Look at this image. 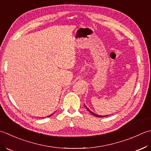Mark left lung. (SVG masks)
<instances>
[{
	"mask_svg": "<svg viewBox=\"0 0 151 151\" xmlns=\"http://www.w3.org/2000/svg\"><path fill=\"white\" fill-rule=\"evenodd\" d=\"M85 107H86V109H87V110H88V111H89V112H90L91 113V114L92 115H93L94 116H97V117H104V116H108V115H104V116H102V115H97V114H95V113H94L93 111H91L90 110V109H89L88 108V107H87V106H86L85 105Z\"/></svg>",
	"mask_w": 151,
	"mask_h": 151,
	"instance_id": "obj_1",
	"label": "left lung"
}]
</instances>
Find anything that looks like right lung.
I'll return each instance as SVG.
<instances>
[{
	"mask_svg": "<svg viewBox=\"0 0 151 151\" xmlns=\"http://www.w3.org/2000/svg\"><path fill=\"white\" fill-rule=\"evenodd\" d=\"M54 113H53V114H54ZM53 114H51V115H49V116H47V117H50V116H51L52 115H53Z\"/></svg>",
	"mask_w": 151,
	"mask_h": 151,
	"instance_id": "1",
	"label": "right lung"
}]
</instances>
